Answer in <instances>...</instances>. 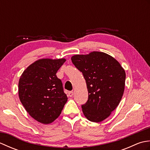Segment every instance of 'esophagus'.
<instances>
[{
  "label": "esophagus",
  "instance_id": "obj_1",
  "mask_svg": "<svg viewBox=\"0 0 150 150\" xmlns=\"http://www.w3.org/2000/svg\"><path fill=\"white\" fill-rule=\"evenodd\" d=\"M68 95L70 97H72L73 95V91H69L68 92Z\"/></svg>",
  "mask_w": 150,
  "mask_h": 150
}]
</instances>
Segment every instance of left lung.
I'll return each mask as SVG.
<instances>
[{
    "label": "left lung",
    "instance_id": "left-lung-1",
    "mask_svg": "<svg viewBox=\"0 0 150 150\" xmlns=\"http://www.w3.org/2000/svg\"><path fill=\"white\" fill-rule=\"evenodd\" d=\"M71 59L86 82L88 99L82 105L84 116L91 122H101L120 103L125 87V71L115 59L104 52L75 55Z\"/></svg>",
    "mask_w": 150,
    "mask_h": 150
}]
</instances>
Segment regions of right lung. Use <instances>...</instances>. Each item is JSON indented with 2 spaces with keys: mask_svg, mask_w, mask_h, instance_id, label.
I'll use <instances>...</instances> for the list:
<instances>
[{
  "mask_svg": "<svg viewBox=\"0 0 150 150\" xmlns=\"http://www.w3.org/2000/svg\"><path fill=\"white\" fill-rule=\"evenodd\" d=\"M65 59H42L24 70L18 82V96L30 115L44 124L59 117L68 100L56 75Z\"/></svg>",
  "mask_w": 150,
  "mask_h": 150,
  "instance_id": "add662e5",
  "label": "right lung"
}]
</instances>
